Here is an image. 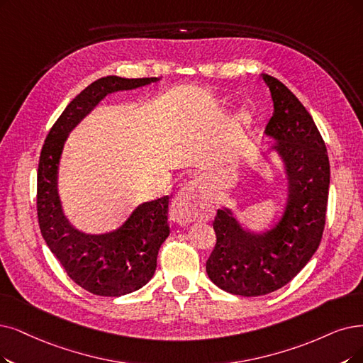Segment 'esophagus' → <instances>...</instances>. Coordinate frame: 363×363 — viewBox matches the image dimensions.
Returning a JSON list of instances; mask_svg holds the SVG:
<instances>
[{
	"mask_svg": "<svg viewBox=\"0 0 363 363\" xmlns=\"http://www.w3.org/2000/svg\"><path fill=\"white\" fill-rule=\"evenodd\" d=\"M196 187L194 183H187L183 189L172 199L171 216L172 219L180 225H187L196 220L198 207H196Z\"/></svg>",
	"mask_w": 363,
	"mask_h": 363,
	"instance_id": "obj_1",
	"label": "esophagus"
}]
</instances>
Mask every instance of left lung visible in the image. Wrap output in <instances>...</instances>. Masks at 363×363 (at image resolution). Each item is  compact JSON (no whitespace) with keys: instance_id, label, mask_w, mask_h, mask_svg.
Returning <instances> with one entry per match:
<instances>
[{"instance_id":"1","label":"left lung","mask_w":363,"mask_h":363,"mask_svg":"<svg viewBox=\"0 0 363 363\" xmlns=\"http://www.w3.org/2000/svg\"><path fill=\"white\" fill-rule=\"evenodd\" d=\"M262 79L274 103L265 134L277 141L289 196L280 222L265 234L244 230L230 210H217L207 274L217 287L240 296L277 291L308 264L322 241L329 195L328 150L311 114L280 80Z\"/></svg>"}]
</instances>
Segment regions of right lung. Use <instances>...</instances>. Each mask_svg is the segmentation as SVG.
Masks as SVG:
<instances>
[{"label": "right lung", "instance_id": "obj_1", "mask_svg": "<svg viewBox=\"0 0 363 363\" xmlns=\"http://www.w3.org/2000/svg\"><path fill=\"white\" fill-rule=\"evenodd\" d=\"M156 77L107 76L82 91L46 137L37 172V216L41 235L68 277L94 295L121 296L147 284L156 269L157 252L169 235V196L144 202L114 232L89 235L72 228L61 208L56 180L68 133L101 99L156 82Z\"/></svg>", "mask_w": 363, "mask_h": 363}]
</instances>
